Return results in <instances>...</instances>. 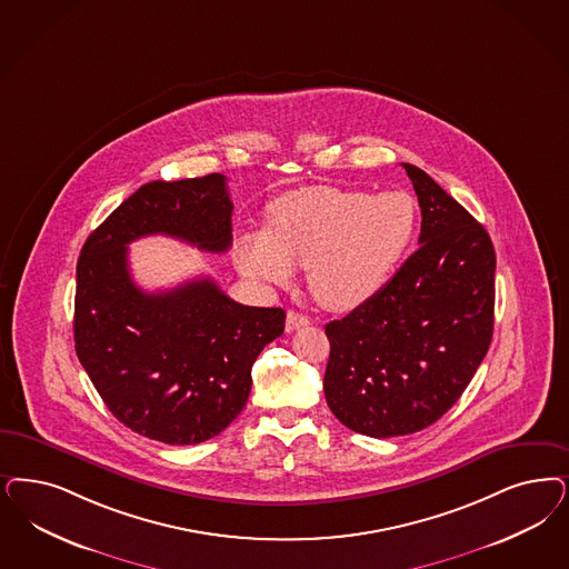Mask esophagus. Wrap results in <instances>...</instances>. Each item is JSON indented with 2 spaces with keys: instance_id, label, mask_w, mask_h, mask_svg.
<instances>
[{
  "instance_id": "1",
  "label": "esophagus",
  "mask_w": 569,
  "mask_h": 569,
  "mask_svg": "<svg viewBox=\"0 0 569 569\" xmlns=\"http://www.w3.org/2000/svg\"><path fill=\"white\" fill-rule=\"evenodd\" d=\"M309 323H311V319L307 315L296 313V311H290L288 317H286V330L288 332H295L298 328H305Z\"/></svg>"
}]
</instances>
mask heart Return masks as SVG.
<instances>
[{"label": "heart", "mask_w": 569, "mask_h": 569, "mask_svg": "<svg viewBox=\"0 0 569 569\" xmlns=\"http://www.w3.org/2000/svg\"><path fill=\"white\" fill-rule=\"evenodd\" d=\"M418 208L406 191L368 193L305 187L277 197L267 231L237 243L241 273L264 286H288L307 267L311 295L332 311L368 302L412 243Z\"/></svg>", "instance_id": "1"}]
</instances>
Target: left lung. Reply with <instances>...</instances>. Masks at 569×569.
<instances>
[{
	"label": "left lung",
	"instance_id": "left-lung-1",
	"mask_svg": "<svg viewBox=\"0 0 569 569\" xmlns=\"http://www.w3.org/2000/svg\"><path fill=\"white\" fill-rule=\"evenodd\" d=\"M420 248L355 311L330 321L326 401L351 431L387 439L437 422L469 387L493 333L490 236L425 170Z\"/></svg>",
	"mask_w": 569,
	"mask_h": 569
}]
</instances>
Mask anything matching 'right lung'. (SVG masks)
<instances>
[{"label": "right lung", "instance_id": "right-lung-1", "mask_svg": "<svg viewBox=\"0 0 569 569\" xmlns=\"http://www.w3.org/2000/svg\"><path fill=\"white\" fill-rule=\"evenodd\" d=\"M231 214L222 174L147 182L79 254V361L121 425L168 446L208 441L236 420L256 357L283 333L286 313L239 305L208 277L144 292L130 274L128 243L170 236L220 254L231 248Z\"/></svg>", "mask_w": 569, "mask_h": 569}]
</instances>
